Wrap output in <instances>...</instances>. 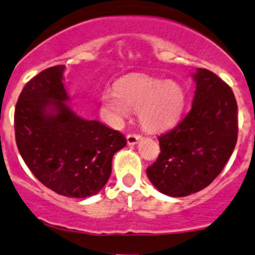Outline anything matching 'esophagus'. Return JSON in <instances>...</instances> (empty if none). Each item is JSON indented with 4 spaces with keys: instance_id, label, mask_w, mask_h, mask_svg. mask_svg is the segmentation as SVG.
I'll return each mask as SVG.
<instances>
[{
    "instance_id": "obj_1",
    "label": "esophagus",
    "mask_w": 255,
    "mask_h": 255,
    "mask_svg": "<svg viewBox=\"0 0 255 255\" xmlns=\"http://www.w3.org/2000/svg\"><path fill=\"white\" fill-rule=\"evenodd\" d=\"M140 139H142V135H139V134H128L127 135V142L129 145L137 144L138 140H140Z\"/></svg>"
}]
</instances>
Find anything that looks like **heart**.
<instances>
[{
  "mask_svg": "<svg viewBox=\"0 0 255 255\" xmlns=\"http://www.w3.org/2000/svg\"><path fill=\"white\" fill-rule=\"evenodd\" d=\"M100 102L108 125L120 127L130 110H138L140 126L149 132H158L177 122L184 107L185 93L174 81L130 76L118 81L113 90L102 92Z\"/></svg>",
  "mask_w": 255,
  "mask_h": 255,
  "instance_id": "b5f03b06",
  "label": "heart"
}]
</instances>
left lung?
Returning <instances> with one entry per match:
<instances>
[{
    "instance_id": "obj_1",
    "label": "left lung",
    "mask_w": 255,
    "mask_h": 255,
    "mask_svg": "<svg viewBox=\"0 0 255 255\" xmlns=\"http://www.w3.org/2000/svg\"><path fill=\"white\" fill-rule=\"evenodd\" d=\"M192 110L159 140L147 175L160 193L185 197L208 187L233 153L238 137L236 97L213 72L198 68Z\"/></svg>"
}]
</instances>
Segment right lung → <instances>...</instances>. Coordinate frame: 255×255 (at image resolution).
<instances>
[{
	"label": "right lung",
	"mask_w": 255,
	"mask_h": 255,
	"mask_svg": "<svg viewBox=\"0 0 255 255\" xmlns=\"http://www.w3.org/2000/svg\"><path fill=\"white\" fill-rule=\"evenodd\" d=\"M65 68H47L24 86L14 110V134L19 154L42 184L61 196L87 198L105 187L113 155L127 139L71 110Z\"/></svg>",
	"instance_id": "obj_1"
}]
</instances>
